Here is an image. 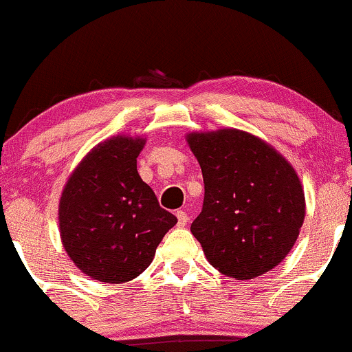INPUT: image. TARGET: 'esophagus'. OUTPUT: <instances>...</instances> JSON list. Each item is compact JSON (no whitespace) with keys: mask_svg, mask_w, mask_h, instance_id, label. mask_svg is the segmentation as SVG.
<instances>
[{"mask_svg":"<svg viewBox=\"0 0 352 352\" xmlns=\"http://www.w3.org/2000/svg\"><path fill=\"white\" fill-rule=\"evenodd\" d=\"M176 217H177V226H179V227H184L188 223V220H190L188 213L183 212V210H177Z\"/></svg>","mask_w":352,"mask_h":352,"instance_id":"34e87169","label":"esophagus"}]
</instances>
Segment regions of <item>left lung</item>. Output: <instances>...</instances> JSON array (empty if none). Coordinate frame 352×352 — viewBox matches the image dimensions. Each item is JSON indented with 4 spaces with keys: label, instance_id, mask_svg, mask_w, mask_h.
<instances>
[{
    "label": "left lung",
    "instance_id": "obj_1",
    "mask_svg": "<svg viewBox=\"0 0 352 352\" xmlns=\"http://www.w3.org/2000/svg\"><path fill=\"white\" fill-rule=\"evenodd\" d=\"M205 198L191 234L227 276L251 280L273 270L295 244L305 197L295 169L257 137L234 129L191 133Z\"/></svg>",
    "mask_w": 352,
    "mask_h": 352
}]
</instances>
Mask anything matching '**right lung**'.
Returning <instances> with one entry per match:
<instances>
[{
	"label": "right lung",
	"mask_w": 352,
	"mask_h": 352,
	"mask_svg": "<svg viewBox=\"0 0 352 352\" xmlns=\"http://www.w3.org/2000/svg\"><path fill=\"white\" fill-rule=\"evenodd\" d=\"M142 147L132 137L104 140L82 159L60 197L64 248L82 273L103 283L139 276L177 222L137 173Z\"/></svg>",
	"instance_id": "right-lung-1"
}]
</instances>
